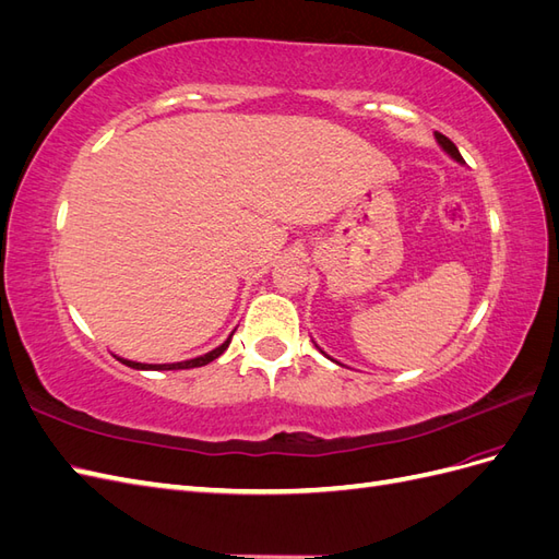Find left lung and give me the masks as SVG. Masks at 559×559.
Segmentation results:
<instances>
[{"label": "left lung", "mask_w": 559, "mask_h": 559, "mask_svg": "<svg viewBox=\"0 0 559 559\" xmlns=\"http://www.w3.org/2000/svg\"><path fill=\"white\" fill-rule=\"evenodd\" d=\"M436 140H438V144H441L445 151H448V154L452 156V158H456V160H464L462 158V154H460V151H456V146L452 144V140H448L445 138V134H441V132H436Z\"/></svg>", "instance_id": "left-lung-1"}]
</instances>
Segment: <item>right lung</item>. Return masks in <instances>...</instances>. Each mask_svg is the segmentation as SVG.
<instances>
[{"instance_id": "obj_1", "label": "right lung", "mask_w": 559, "mask_h": 559, "mask_svg": "<svg viewBox=\"0 0 559 559\" xmlns=\"http://www.w3.org/2000/svg\"><path fill=\"white\" fill-rule=\"evenodd\" d=\"M228 343H230V337L228 341L222 345V347H216V349H212L210 354H205V357H198V359H191V361H181V364H160V366H154V364H138V361H128V359H121L126 366H130V368H142V370H179V368H198V366H205V364H210V361H214L216 357H222L224 354V349L228 347Z\"/></svg>"}]
</instances>
